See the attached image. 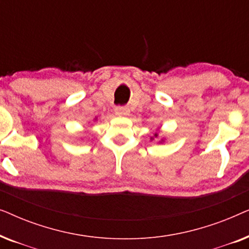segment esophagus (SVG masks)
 Masks as SVG:
<instances>
[{
    "instance_id": "1",
    "label": "esophagus",
    "mask_w": 249,
    "mask_h": 249,
    "mask_svg": "<svg viewBox=\"0 0 249 249\" xmlns=\"http://www.w3.org/2000/svg\"><path fill=\"white\" fill-rule=\"evenodd\" d=\"M115 114L119 117H124L129 114V107H115Z\"/></svg>"
}]
</instances>
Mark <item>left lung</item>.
<instances>
[{
    "label": "left lung",
    "instance_id": "left-lung-1",
    "mask_svg": "<svg viewBox=\"0 0 249 249\" xmlns=\"http://www.w3.org/2000/svg\"><path fill=\"white\" fill-rule=\"evenodd\" d=\"M158 136H159V134H155V135H154V137L156 138V137H158ZM154 137H152V138H151V141H152V139H154ZM164 142V141H163V139H162V141L160 142Z\"/></svg>",
    "mask_w": 249,
    "mask_h": 249
}]
</instances>
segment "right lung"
<instances>
[{"mask_svg": "<svg viewBox=\"0 0 249 249\" xmlns=\"http://www.w3.org/2000/svg\"><path fill=\"white\" fill-rule=\"evenodd\" d=\"M95 120H96V118H95Z\"/></svg>", "mask_w": 249, "mask_h": 249, "instance_id": "1", "label": "right lung"}]
</instances>
